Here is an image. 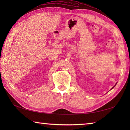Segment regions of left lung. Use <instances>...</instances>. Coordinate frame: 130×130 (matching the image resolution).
I'll list each match as a JSON object with an SVG mask.
<instances>
[{"mask_svg": "<svg viewBox=\"0 0 130 130\" xmlns=\"http://www.w3.org/2000/svg\"><path fill=\"white\" fill-rule=\"evenodd\" d=\"M116 85H115V86H114V87H112V89H113V88H114V87H115V86H116Z\"/></svg>", "mask_w": 130, "mask_h": 130, "instance_id": "1", "label": "left lung"}]
</instances>
